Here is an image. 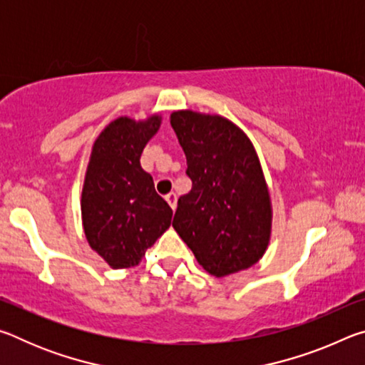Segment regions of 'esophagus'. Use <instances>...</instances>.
I'll list each match as a JSON object with an SVG mask.
<instances>
[{
	"label": "esophagus",
	"mask_w": 365,
	"mask_h": 365,
	"mask_svg": "<svg viewBox=\"0 0 365 365\" xmlns=\"http://www.w3.org/2000/svg\"><path fill=\"white\" fill-rule=\"evenodd\" d=\"M165 201L169 202V206H170L172 209L177 207V195L174 193V191H170V193L165 195Z\"/></svg>",
	"instance_id": "34e87169"
}]
</instances>
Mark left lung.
<instances>
[{"label":"left lung","instance_id":"8db88e82","mask_svg":"<svg viewBox=\"0 0 365 365\" xmlns=\"http://www.w3.org/2000/svg\"><path fill=\"white\" fill-rule=\"evenodd\" d=\"M193 187L178 197L172 227L214 277L250 269L267 250L272 202L257 153L242 128L217 114H170Z\"/></svg>","mask_w":365,"mask_h":365}]
</instances>
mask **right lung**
Listing matches in <instances>:
<instances>
[{"instance_id": "1", "label": "right lung", "mask_w": 365, "mask_h": 365, "mask_svg": "<svg viewBox=\"0 0 365 365\" xmlns=\"http://www.w3.org/2000/svg\"><path fill=\"white\" fill-rule=\"evenodd\" d=\"M163 117L120 115L98 135L82 188V224L90 248L109 267L138 265L148 248L172 224V209L141 169L140 158Z\"/></svg>"}]
</instances>
